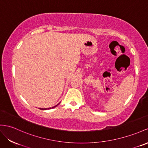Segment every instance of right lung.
Wrapping results in <instances>:
<instances>
[{"instance_id": "obj_1", "label": "right lung", "mask_w": 148, "mask_h": 148, "mask_svg": "<svg viewBox=\"0 0 148 148\" xmlns=\"http://www.w3.org/2000/svg\"><path fill=\"white\" fill-rule=\"evenodd\" d=\"M58 105H56V106H54V107H52V108H39V109H42V110H46V109H52V108H56L57 106Z\"/></svg>"}]
</instances>
